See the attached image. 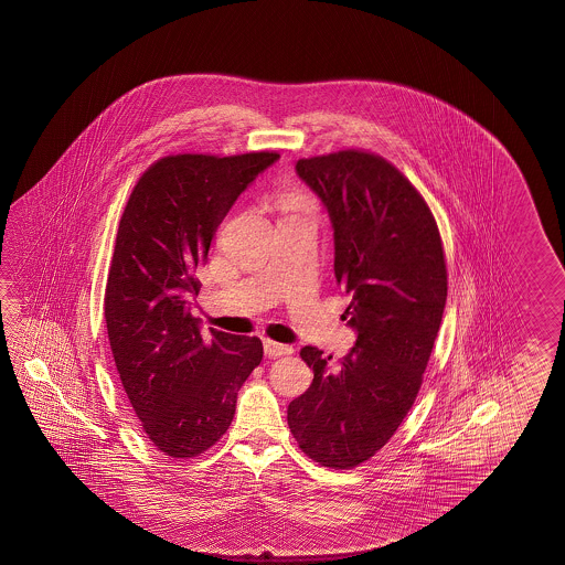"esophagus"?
<instances>
[{
    "instance_id": "34e87169",
    "label": "esophagus",
    "mask_w": 565,
    "mask_h": 565,
    "mask_svg": "<svg viewBox=\"0 0 565 565\" xmlns=\"http://www.w3.org/2000/svg\"><path fill=\"white\" fill-rule=\"evenodd\" d=\"M265 353L268 358H280V355L292 353V348L277 343V341H270V339H265Z\"/></svg>"
}]
</instances>
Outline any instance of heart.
Instances as JSON below:
<instances>
[{
    "instance_id": "obj_1",
    "label": "heart",
    "mask_w": 565,
    "mask_h": 565,
    "mask_svg": "<svg viewBox=\"0 0 565 565\" xmlns=\"http://www.w3.org/2000/svg\"><path fill=\"white\" fill-rule=\"evenodd\" d=\"M282 207L290 212V214H295L297 210L302 207V200H300L299 195H287L285 200H282Z\"/></svg>"
}]
</instances>
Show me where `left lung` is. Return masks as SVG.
Listing matches in <instances>:
<instances>
[{"instance_id":"left-lung-1","label":"left lung","mask_w":565,"mask_h":565,"mask_svg":"<svg viewBox=\"0 0 565 565\" xmlns=\"http://www.w3.org/2000/svg\"><path fill=\"white\" fill-rule=\"evenodd\" d=\"M295 169L331 217L337 285L351 299L343 319L358 339L339 365L300 349L315 375L288 404V428L319 465L353 469L418 396L445 312V250L430 207L384 157L348 149Z\"/></svg>"}]
</instances>
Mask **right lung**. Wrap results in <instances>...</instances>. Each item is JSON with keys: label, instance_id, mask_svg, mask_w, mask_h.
Segmentation results:
<instances>
[{"label": "right lung", "instance_id": "obj_1", "mask_svg": "<svg viewBox=\"0 0 565 565\" xmlns=\"http://www.w3.org/2000/svg\"><path fill=\"white\" fill-rule=\"evenodd\" d=\"M278 157H163L137 181L120 216L105 290L108 341L135 416L168 457H198L216 445L263 360L258 337L202 335L188 305L217 226Z\"/></svg>", "mask_w": 565, "mask_h": 565}]
</instances>
